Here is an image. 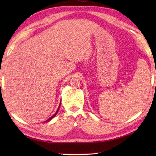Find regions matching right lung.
Masks as SVG:
<instances>
[{"instance_id": "add662e5", "label": "right lung", "mask_w": 156, "mask_h": 156, "mask_svg": "<svg viewBox=\"0 0 156 156\" xmlns=\"http://www.w3.org/2000/svg\"><path fill=\"white\" fill-rule=\"evenodd\" d=\"M60 106H59V107H58V110H57V112H56V113H55V114H54V115H53L51 116V118H49V119H48V120H47V121H49V120H51V118H54V116H56V115L57 114V113H58V110H59V108H60Z\"/></svg>"}]
</instances>
